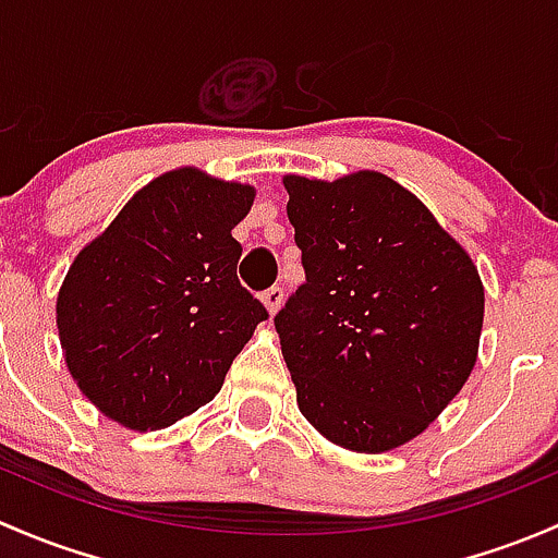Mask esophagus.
Wrapping results in <instances>:
<instances>
[{
	"mask_svg": "<svg viewBox=\"0 0 558 558\" xmlns=\"http://www.w3.org/2000/svg\"><path fill=\"white\" fill-rule=\"evenodd\" d=\"M281 301H284V290H281V287H268L266 292H263V303H266V308H268V314H277L279 312V306H281Z\"/></svg>",
	"mask_w": 558,
	"mask_h": 558,
	"instance_id": "esophagus-1",
	"label": "esophagus"
}]
</instances>
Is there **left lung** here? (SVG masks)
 Wrapping results in <instances>:
<instances>
[{"mask_svg": "<svg viewBox=\"0 0 558 558\" xmlns=\"http://www.w3.org/2000/svg\"><path fill=\"white\" fill-rule=\"evenodd\" d=\"M284 187L306 281L274 325L298 408L343 449H398L473 371L484 327L478 268L387 174H290Z\"/></svg>", "mask_w": 558, "mask_h": 558, "instance_id": "obj_1", "label": "left lung"}]
</instances>
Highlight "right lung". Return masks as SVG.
<instances>
[{
    "label": "right lung",
    "mask_w": 558,
    "mask_h": 558,
    "mask_svg": "<svg viewBox=\"0 0 558 558\" xmlns=\"http://www.w3.org/2000/svg\"><path fill=\"white\" fill-rule=\"evenodd\" d=\"M255 187L174 169L142 187L69 266L56 301L80 392L129 429H160L220 392L266 306L241 287L233 228Z\"/></svg>",
    "instance_id": "1"
}]
</instances>
